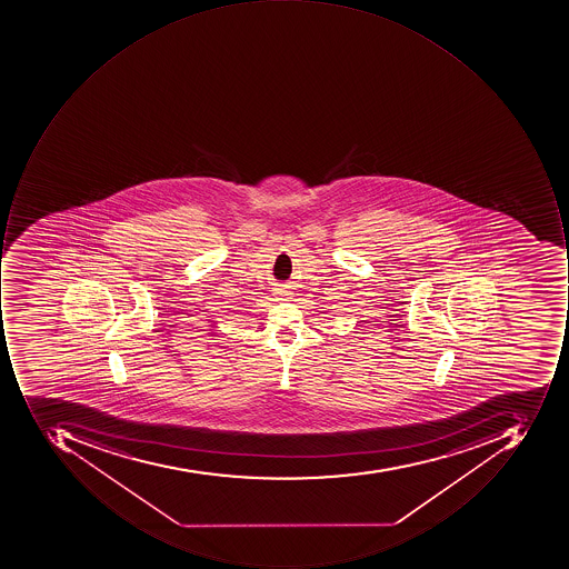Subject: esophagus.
Returning a JSON list of instances; mask_svg holds the SVG:
<instances>
[{"label": "esophagus", "mask_w": 569, "mask_h": 569, "mask_svg": "<svg viewBox=\"0 0 569 569\" xmlns=\"http://www.w3.org/2000/svg\"><path fill=\"white\" fill-rule=\"evenodd\" d=\"M276 292H277V296H282V298H283V296H287L286 290H283V289H277Z\"/></svg>", "instance_id": "esophagus-1"}]
</instances>
